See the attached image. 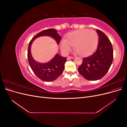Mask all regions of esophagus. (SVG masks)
I'll return each mask as SVG.
<instances>
[{"instance_id":"34e87169","label":"esophagus","mask_w":127,"mask_h":127,"mask_svg":"<svg viewBox=\"0 0 127 127\" xmlns=\"http://www.w3.org/2000/svg\"><path fill=\"white\" fill-rule=\"evenodd\" d=\"M73 58H74V57H71V56H68V57H67V59L68 60H69V59H73Z\"/></svg>"}]
</instances>
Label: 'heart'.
<instances>
[{
    "label": "heart",
    "mask_w": 127,
    "mask_h": 127,
    "mask_svg": "<svg viewBox=\"0 0 127 127\" xmlns=\"http://www.w3.org/2000/svg\"><path fill=\"white\" fill-rule=\"evenodd\" d=\"M98 36L94 30H79L70 32L60 42V49L64 54H68L75 46V51L80 56H87L96 48Z\"/></svg>",
    "instance_id": "1"
}]
</instances>
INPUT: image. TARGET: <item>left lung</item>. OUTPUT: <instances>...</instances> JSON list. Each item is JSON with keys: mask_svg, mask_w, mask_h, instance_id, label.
I'll return each instance as SVG.
<instances>
[{"mask_svg": "<svg viewBox=\"0 0 127 127\" xmlns=\"http://www.w3.org/2000/svg\"><path fill=\"white\" fill-rule=\"evenodd\" d=\"M96 32L99 36L97 50L93 55L84 58L78 68L80 74L89 80H97L104 76L113 59L112 45L109 38L101 31L97 29Z\"/></svg>", "mask_w": 127, "mask_h": 127, "instance_id": "obj_1", "label": "left lung"}]
</instances>
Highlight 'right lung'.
Instances as JSON below:
<instances>
[{"label": "right lung", "instance_id": "add662e5", "mask_svg": "<svg viewBox=\"0 0 127 127\" xmlns=\"http://www.w3.org/2000/svg\"><path fill=\"white\" fill-rule=\"evenodd\" d=\"M42 36L52 37L56 40L58 44H59L61 39L57 31L53 29L45 30L37 34L31 40L29 44L28 61L32 71L38 78L43 81L52 82L56 80L63 73L64 68V64L67 61V58L56 54L50 61L46 63H40L34 60L31 53V48L34 40L36 38Z\"/></svg>", "mask_w": 127, "mask_h": 127}]
</instances>
